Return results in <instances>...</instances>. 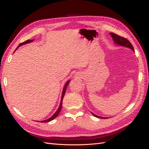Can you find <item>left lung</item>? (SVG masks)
Returning a JSON list of instances; mask_svg holds the SVG:
<instances>
[{
	"label": "left lung",
	"mask_w": 149,
	"mask_h": 149,
	"mask_svg": "<svg viewBox=\"0 0 149 149\" xmlns=\"http://www.w3.org/2000/svg\"><path fill=\"white\" fill-rule=\"evenodd\" d=\"M109 35H111V36L112 37V39H113L114 42L116 43H118V45H122V46H124V47H128L130 49H132L133 51H134V47L132 46V45L131 44V43H130L129 40L123 37H121V36H119L118 35H117L114 33H109ZM92 113V112H91ZM93 115L94 116L96 117V118H102V119H107V118H102V117H100V116H96L94 114L92 113Z\"/></svg>",
	"instance_id": "obj_1"
}]
</instances>
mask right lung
<instances>
[{"mask_svg": "<svg viewBox=\"0 0 149 149\" xmlns=\"http://www.w3.org/2000/svg\"><path fill=\"white\" fill-rule=\"evenodd\" d=\"M33 40H26L25 42H22V43H20V45H19V47H20V46H21V45H24V44H26V43H30V42H32ZM19 47H18L17 48H16V49L19 48ZM15 49V50H16ZM70 81H68L66 83V84H65V86H64V88H63V92H62V95H61V102H60V106H59V107H58V110L56 111V112L55 114H54L50 118H49V119H47V120H42V121H40V123H47V122H49V121H51V120H53L54 119H55L56 117L58 116V115L59 114V113H60V111H61V107H62V103H63V97H64V96H65V92H66V88H67V86H68V84H69V83H70Z\"/></svg>", "mask_w": 149, "mask_h": 149, "instance_id": "add662e5", "label": "right lung"}]
</instances>
